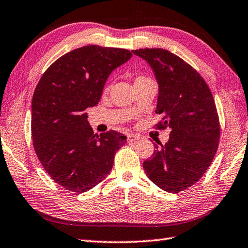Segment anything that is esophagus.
Returning a JSON list of instances; mask_svg holds the SVG:
<instances>
[{
  "label": "esophagus",
  "instance_id": "1",
  "mask_svg": "<svg viewBox=\"0 0 248 248\" xmlns=\"http://www.w3.org/2000/svg\"><path fill=\"white\" fill-rule=\"evenodd\" d=\"M128 142L129 143H132V142H135V140H139L140 139V137L139 134H133V133H131V134H128Z\"/></svg>",
  "mask_w": 248,
  "mask_h": 248
}]
</instances>
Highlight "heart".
<instances>
[{"instance_id": "1", "label": "heart", "mask_w": 248, "mask_h": 248, "mask_svg": "<svg viewBox=\"0 0 248 248\" xmlns=\"http://www.w3.org/2000/svg\"><path fill=\"white\" fill-rule=\"evenodd\" d=\"M140 78H145V77H138V78H137V79H140Z\"/></svg>"}]
</instances>
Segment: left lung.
Returning <instances> with one entry per match:
<instances>
[{
    "label": "left lung",
    "mask_w": 248,
    "mask_h": 248,
    "mask_svg": "<svg viewBox=\"0 0 248 248\" xmlns=\"http://www.w3.org/2000/svg\"><path fill=\"white\" fill-rule=\"evenodd\" d=\"M155 73L159 92V129L170 139L158 143L143 162L148 178L162 190L176 193L197 183L210 167L219 143V119L212 92L201 75L181 58L162 48L132 50Z\"/></svg>",
    "instance_id": "obj_1"
}]
</instances>
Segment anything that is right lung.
Here are the masks:
<instances>
[{
    "instance_id": "1",
    "label": "right lung",
    "mask_w": 248,
    "mask_h": 248,
    "mask_svg": "<svg viewBox=\"0 0 248 248\" xmlns=\"http://www.w3.org/2000/svg\"><path fill=\"white\" fill-rule=\"evenodd\" d=\"M132 57L127 49L84 46L65 53L44 73L32 99V139L37 158L58 185L90 190L108 175L127 137L94 134L86 109L99 103L111 72Z\"/></svg>"
}]
</instances>
